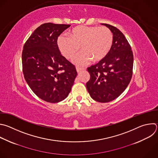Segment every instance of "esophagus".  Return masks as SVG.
<instances>
[{
	"mask_svg": "<svg viewBox=\"0 0 158 158\" xmlns=\"http://www.w3.org/2000/svg\"><path fill=\"white\" fill-rule=\"evenodd\" d=\"M83 70H84V69H83V68H78V67L76 68V71H77V73H81V72L82 71H83Z\"/></svg>",
	"mask_w": 158,
	"mask_h": 158,
	"instance_id": "obj_1",
	"label": "esophagus"
}]
</instances>
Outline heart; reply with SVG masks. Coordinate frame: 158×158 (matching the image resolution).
<instances>
[{
	"mask_svg": "<svg viewBox=\"0 0 158 158\" xmlns=\"http://www.w3.org/2000/svg\"><path fill=\"white\" fill-rule=\"evenodd\" d=\"M68 36H60L57 45L66 59H71L79 51L82 50L73 60L77 66L87 64L103 60L109 52L113 44V34L106 27L77 26L70 30Z\"/></svg>",
	"mask_w": 158,
	"mask_h": 158,
	"instance_id": "b5f03b06",
	"label": "heart"
}]
</instances>
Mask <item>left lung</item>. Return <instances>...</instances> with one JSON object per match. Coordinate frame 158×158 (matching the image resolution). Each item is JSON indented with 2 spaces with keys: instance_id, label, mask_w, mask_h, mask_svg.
<instances>
[{
  "instance_id": "1",
  "label": "left lung",
  "mask_w": 158,
  "mask_h": 158,
  "mask_svg": "<svg viewBox=\"0 0 158 158\" xmlns=\"http://www.w3.org/2000/svg\"><path fill=\"white\" fill-rule=\"evenodd\" d=\"M101 24L113 33V44L106 57L87 68L90 77L86 87L94 100L106 103L119 97L128 85L133 74V55L122 31L112 25Z\"/></svg>"
}]
</instances>
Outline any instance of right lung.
I'll list each match as a JSON object with an SVG mask.
<instances>
[{"label": "right lung", "instance_id": "add662e5", "mask_svg": "<svg viewBox=\"0 0 158 158\" xmlns=\"http://www.w3.org/2000/svg\"><path fill=\"white\" fill-rule=\"evenodd\" d=\"M69 27L52 23L42 24L23 46L25 79L32 91L48 102L64 100L77 75L75 66L61 55L57 45L58 37Z\"/></svg>", "mask_w": 158, "mask_h": 158}]
</instances>
